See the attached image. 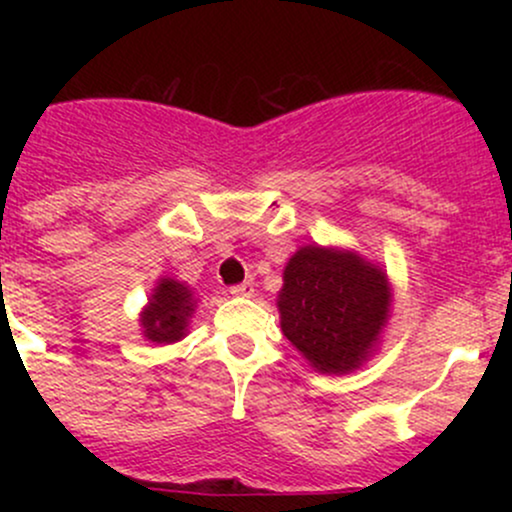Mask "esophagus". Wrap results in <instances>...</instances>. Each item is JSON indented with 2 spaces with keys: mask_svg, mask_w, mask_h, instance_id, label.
I'll return each instance as SVG.
<instances>
[{
  "mask_svg": "<svg viewBox=\"0 0 512 512\" xmlns=\"http://www.w3.org/2000/svg\"><path fill=\"white\" fill-rule=\"evenodd\" d=\"M252 291H255V284H252V281H243V284L231 286L233 296H250Z\"/></svg>",
  "mask_w": 512,
  "mask_h": 512,
  "instance_id": "1",
  "label": "esophagus"
}]
</instances>
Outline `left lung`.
Here are the masks:
<instances>
[{
	"label": "left lung",
	"mask_w": 512,
	"mask_h": 512,
	"mask_svg": "<svg viewBox=\"0 0 512 512\" xmlns=\"http://www.w3.org/2000/svg\"><path fill=\"white\" fill-rule=\"evenodd\" d=\"M390 310L387 276L354 252L301 248L284 269L281 330L322 373L366 361Z\"/></svg>",
	"instance_id": "1"
}]
</instances>
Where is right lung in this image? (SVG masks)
Instances as JSON below:
<instances>
[{"label":"right lung","mask_w":512,"mask_h":512,"mask_svg":"<svg viewBox=\"0 0 512 512\" xmlns=\"http://www.w3.org/2000/svg\"><path fill=\"white\" fill-rule=\"evenodd\" d=\"M192 308H195L192 291L178 281L163 279L156 286V293L151 296V303L146 305L142 315L144 337L156 344L178 342L187 330Z\"/></svg>","instance_id":"obj_1"}]
</instances>
